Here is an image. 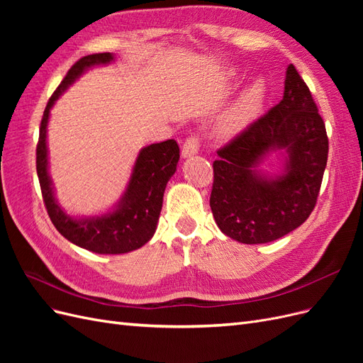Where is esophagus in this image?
Here are the masks:
<instances>
[{"label": "esophagus", "instance_id": "esophagus-1", "mask_svg": "<svg viewBox=\"0 0 363 363\" xmlns=\"http://www.w3.org/2000/svg\"><path fill=\"white\" fill-rule=\"evenodd\" d=\"M199 148H200L199 138H196V136H189L188 139L184 140V144H183L182 157L188 159V157H192L195 155H199Z\"/></svg>", "mask_w": 363, "mask_h": 363}]
</instances>
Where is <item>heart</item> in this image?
I'll use <instances>...</instances> for the list:
<instances>
[{"instance_id": "heart-1", "label": "heart", "mask_w": 363, "mask_h": 363, "mask_svg": "<svg viewBox=\"0 0 363 363\" xmlns=\"http://www.w3.org/2000/svg\"><path fill=\"white\" fill-rule=\"evenodd\" d=\"M242 71L238 68H230L225 72V79L230 83H238L242 80ZM268 95L267 83L262 79L251 82L245 86L235 100L230 103L224 113L219 116L216 123V131L221 136L232 138L245 131L260 116L265 107Z\"/></svg>"}]
</instances>
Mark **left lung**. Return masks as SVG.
Masks as SVG:
<instances>
[{"label": "left lung", "mask_w": 363, "mask_h": 363, "mask_svg": "<svg viewBox=\"0 0 363 363\" xmlns=\"http://www.w3.org/2000/svg\"><path fill=\"white\" fill-rule=\"evenodd\" d=\"M276 152L278 171L261 169ZM328 155L325 125L294 65L281 101L213 162L211 208L221 232L240 244H267L300 227L316 204Z\"/></svg>", "instance_id": "left-lung-1"}]
</instances>
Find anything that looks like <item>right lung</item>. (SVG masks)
Instances as JSON below:
<instances>
[{
	"instance_id": "right-lung-1",
	"label": "right lung",
	"mask_w": 363,
	"mask_h": 363,
	"mask_svg": "<svg viewBox=\"0 0 363 363\" xmlns=\"http://www.w3.org/2000/svg\"><path fill=\"white\" fill-rule=\"evenodd\" d=\"M113 60L115 54L112 52L91 54L82 57L68 71L43 112L36 150L38 177L51 223L69 242L98 255H124L148 242L157 228L164 189L177 171L180 159V148L174 139L142 148L135 160L124 194L104 213L75 216L59 204L48 163L47 131L50 112L59 96L86 71Z\"/></svg>"
}]
</instances>
